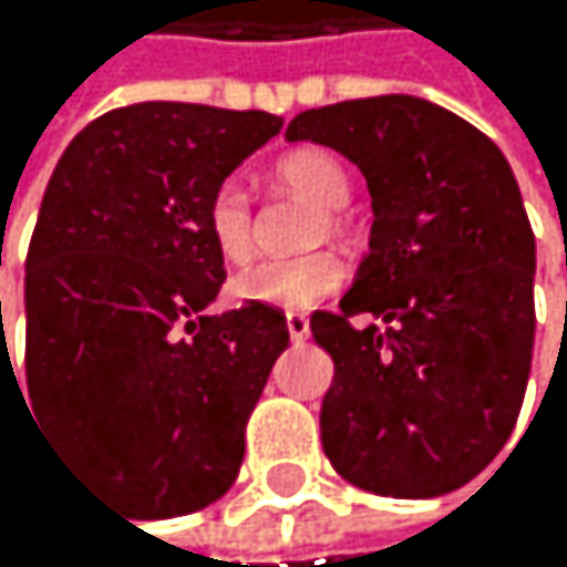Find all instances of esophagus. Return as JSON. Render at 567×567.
<instances>
[{"label":"esophagus","instance_id":"1","mask_svg":"<svg viewBox=\"0 0 567 567\" xmlns=\"http://www.w3.org/2000/svg\"><path fill=\"white\" fill-rule=\"evenodd\" d=\"M286 326H289L292 343H302L309 337V319L302 312H286Z\"/></svg>","mask_w":567,"mask_h":567}]
</instances>
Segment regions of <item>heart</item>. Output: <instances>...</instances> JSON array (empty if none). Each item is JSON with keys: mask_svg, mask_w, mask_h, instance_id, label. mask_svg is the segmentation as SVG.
<instances>
[{"mask_svg": "<svg viewBox=\"0 0 567 567\" xmlns=\"http://www.w3.org/2000/svg\"><path fill=\"white\" fill-rule=\"evenodd\" d=\"M275 176L281 186H289L309 204L322 207L316 220V237L322 234H343V217L337 207L350 197V176L337 156L322 148H296L286 159H278ZM207 230L217 251L230 261L241 265L255 251V214L251 197L237 179H224L207 204ZM343 261L333 251H312L299 258H265L237 271L230 281V292L237 299L278 306V309H309L333 296L343 286Z\"/></svg>", "mask_w": 567, "mask_h": 567, "instance_id": "b5f03b06", "label": "heart"}]
</instances>
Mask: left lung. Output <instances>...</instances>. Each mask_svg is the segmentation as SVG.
I'll use <instances>...</instances> for the list:
<instances>
[{"label":"left lung","mask_w":567,"mask_h":567,"mask_svg":"<svg viewBox=\"0 0 567 567\" xmlns=\"http://www.w3.org/2000/svg\"><path fill=\"white\" fill-rule=\"evenodd\" d=\"M286 138L357 163L374 207L340 312L309 319L337 367L322 449L343 480L381 496L460 489L507 445L530 374L534 230L511 163L411 94L312 107Z\"/></svg>","instance_id":"1"}]
</instances>
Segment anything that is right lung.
Wrapping results in <instances>:
<instances>
[{
	"instance_id": "1",
	"label": "right lung",
	"mask_w": 567,
	"mask_h": 567,
	"mask_svg": "<svg viewBox=\"0 0 567 567\" xmlns=\"http://www.w3.org/2000/svg\"><path fill=\"white\" fill-rule=\"evenodd\" d=\"M268 112L142 101L60 156L27 255V388L145 517L220 499L245 425L289 347L275 306L204 316L224 286L210 193L278 135Z\"/></svg>"
}]
</instances>
